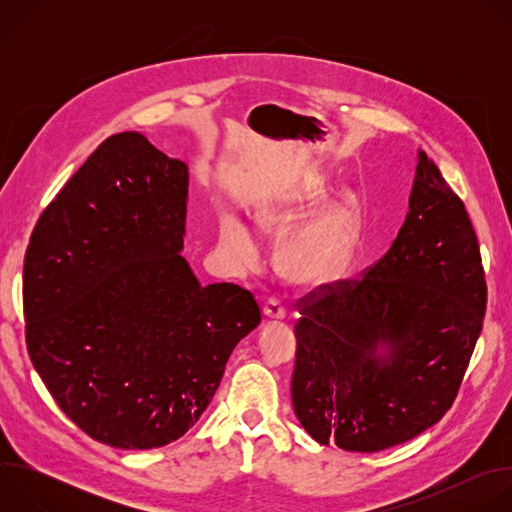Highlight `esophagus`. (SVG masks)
<instances>
[{"label":"esophagus","instance_id":"34e87169","mask_svg":"<svg viewBox=\"0 0 512 512\" xmlns=\"http://www.w3.org/2000/svg\"><path fill=\"white\" fill-rule=\"evenodd\" d=\"M263 314L269 320H283L285 318V306L281 304V300L271 298L265 306H263Z\"/></svg>","mask_w":512,"mask_h":512}]
</instances>
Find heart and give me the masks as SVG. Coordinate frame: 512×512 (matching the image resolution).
<instances>
[{
  "instance_id": "b5f03b06",
  "label": "heart",
  "mask_w": 512,
  "mask_h": 512,
  "mask_svg": "<svg viewBox=\"0 0 512 512\" xmlns=\"http://www.w3.org/2000/svg\"><path fill=\"white\" fill-rule=\"evenodd\" d=\"M328 186L322 180L310 182L294 200L269 204L257 216L267 233H287L298 227L304 218L326 198ZM358 221V206L352 196L334 200L314 223L287 241L281 253L283 271L296 281H316L330 275L344 259ZM223 241L231 253L243 263L253 265L259 257L249 231L227 218L223 225Z\"/></svg>"
}]
</instances>
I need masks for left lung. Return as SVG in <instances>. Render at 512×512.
<instances>
[{"mask_svg":"<svg viewBox=\"0 0 512 512\" xmlns=\"http://www.w3.org/2000/svg\"><path fill=\"white\" fill-rule=\"evenodd\" d=\"M298 304L291 403L318 444L381 452L446 415L482 332L486 281L464 202L425 152L391 249Z\"/></svg>","mask_w":512,"mask_h":512,"instance_id":"8db88e82","label":"left lung"}]
</instances>
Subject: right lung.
<instances>
[{
	"label": "right lung",
	"instance_id": "1",
	"mask_svg": "<svg viewBox=\"0 0 512 512\" xmlns=\"http://www.w3.org/2000/svg\"><path fill=\"white\" fill-rule=\"evenodd\" d=\"M188 166L107 137L46 206L24 259L28 354L58 407L121 450L182 437L261 322L251 291L200 285L180 255Z\"/></svg>",
	"mask_w": 512,
	"mask_h": 512
}]
</instances>
